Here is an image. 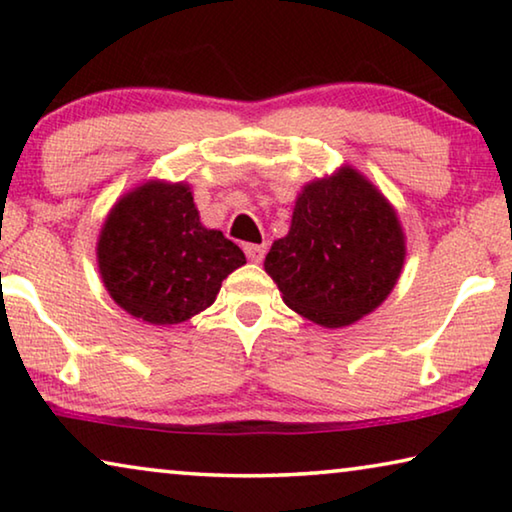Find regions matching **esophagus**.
<instances>
[{"label":"esophagus","instance_id":"1","mask_svg":"<svg viewBox=\"0 0 512 512\" xmlns=\"http://www.w3.org/2000/svg\"><path fill=\"white\" fill-rule=\"evenodd\" d=\"M244 253H246V257L250 259V262L259 264L264 259V255H266V246L264 244H246L244 246Z\"/></svg>","mask_w":512,"mask_h":512}]
</instances>
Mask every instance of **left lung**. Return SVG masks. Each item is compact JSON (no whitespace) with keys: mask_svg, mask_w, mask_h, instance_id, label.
Returning a JSON list of instances; mask_svg holds the SVG:
<instances>
[{"mask_svg":"<svg viewBox=\"0 0 512 512\" xmlns=\"http://www.w3.org/2000/svg\"><path fill=\"white\" fill-rule=\"evenodd\" d=\"M402 223L357 169L341 167L302 187L289 235L273 241L264 271L282 300L323 327H345L375 311L402 273Z\"/></svg>","mask_w":512,"mask_h":512,"instance_id":"obj_1","label":"left lung"}]
</instances>
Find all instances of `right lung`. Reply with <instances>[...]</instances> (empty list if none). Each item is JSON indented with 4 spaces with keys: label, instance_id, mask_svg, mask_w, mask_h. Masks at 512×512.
<instances>
[{
    "label": "right lung",
    "instance_id": "add662e5",
    "mask_svg": "<svg viewBox=\"0 0 512 512\" xmlns=\"http://www.w3.org/2000/svg\"><path fill=\"white\" fill-rule=\"evenodd\" d=\"M97 262L103 287L121 309L144 323L176 325L210 307L246 255L201 223L192 187L149 180L106 216Z\"/></svg>",
    "mask_w": 512,
    "mask_h": 512
}]
</instances>
